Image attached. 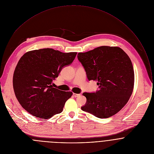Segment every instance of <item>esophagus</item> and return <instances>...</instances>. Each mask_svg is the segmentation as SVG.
Listing matches in <instances>:
<instances>
[{
	"instance_id": "esophagus-1",
	"label": "esophagus",
	"mask_w": 154,
	"mask_h": 154,
	"mask_svg": "<svg viewBox=\"0 0 154 154\" xmlns=\"http://www.w3.org/2000/svg\"><path fill=\"white\" fill-rule=\"evenodd\" d=\"M73 95L75 97H78L80 95V94H75V93H73Z\"/></svg>"
}]
</instances>
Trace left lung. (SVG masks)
Wrapping results in <instances>:
<instances>
[{
    "label": "left lung",
    "mask_w": 154,
    "mask_h": 154,
    "mask_svg": "<svg viewBox=\"0 0 154 154\" xmlns=\"http://www.w3.org/2000/svg\"><path fill=\"white\" fill-rule=\"evenodd\" d=\"M88 80L97 81L99 90L84 92L87 102L81 109L100 119L109 118L127 104L133 90L134 75L132 62L120 47L101 46L79 53Z\"/></svg>",
    "instance_id": "obj_1"
}]
</instances>
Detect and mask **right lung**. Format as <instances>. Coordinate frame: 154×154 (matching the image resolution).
<instances>
[{
	"mask_svg": "<svg viewBox=\"0 0 154 154\" xmlns=\"http://www.w3.org/2000/svg\"><path fill=\"white\" fill-rule=\"evenodd\" d=\"M76 54L47 48L29 51L22 56L14 73L13 87L25 110L44 119L62 112L73 93L53 88V80L64 66L72 63Z\"/></svg>",
	"mask_w": 154,
	"mask_h": 154,
	"instance_id": "1",
	"label": "right lung"
}]
</instances>
